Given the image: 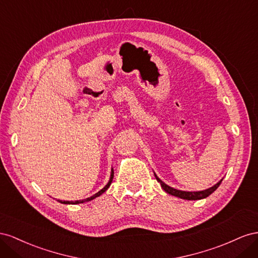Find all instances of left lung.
<instances>
[{"label":"left lung","instance_id":"8db88e82","mask_svg":"<svg viewBox=\"0 0 258 258\" xmlns=\"http://www.w3.org/2000/svg\"><path fill=\"white\" fill-rule=\"evenodd\" d=\"M154 176H156L157 180L161 183V187L163 188V190L165 191V192L170 194L172 196L177 197V198H180V199H185V200H201V199L207 198V197H209L210 195H212L213 192H214V191L219 187L220 182L223 181V179L219 180L216 183V185H214V186L209 188V189L202 190V191H182V190H177V189H174V188H172L170 186H167L166 183H164L163 181H162L156 174H154Z\"/></svg>","mask_w":258,"mask_h":258}]
</instances>
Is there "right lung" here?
Wrapping results in <instances>:
<instances>
[{"label": "right lung", "mask_w": 258, "mask_h": 258, "mask_svg": "<svg viewBox=\"0 0 258 258\" xmlns=\"http://www.w3.org/2000/svg\"><path fill=\"white\" fill-rule=\"evenodd\" d=\"M113 170H111V175H110V179H109V181H108V183L107 185L102 188L101 190H99L97 194H95L94 196H92V197H90V198H86V199H84V200H78V201H60V200H58V202H60V203H63V204H79V203H83V202H88V201H91V200H93V199H95V198H97V197H99L100 195H102L105 192V191L110 187V185H111V182H112V179H113Z\"/></svg>", "instance_id": "obj_1"}]
</instances>
